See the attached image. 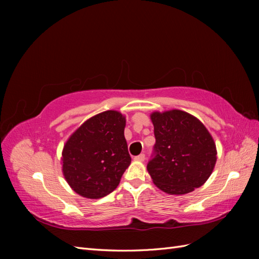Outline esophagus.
<instances>
[{
    "instance_id": "1",
    "label": "esophagus",
    "mask_w": 259,
    "mask_h": 259,
    "mask_svg": "<svg viewBox=\"0 0 259 259\" xmlns=\"http://www.w3.org/2000/svg\"><path fill=\"white\" fill-rule=\"evenodd\" d=\"M145 158H146L145 154L142 153V154H139V155L135 156L134 160H135V161H138V162H143V161H145Z\"/></svg>"
}]
</instances>
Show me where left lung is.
Masks as SVG:
<instances>
[{
  "instance_id": "obj_1",
  "label": "left lung",
  "mask_w": 259,
  "mask_h": 259,
  "mask_svg": "<svg viewBox=\"0 0 259 259\" xmlns=\"http://www.w3.org/2000/svg\"><path fill=\"white\" fill-rule=\"evenodd\" d=\"M155 156L147 169L153 184L168 194H186L204 185L213 173L217 150L198 117L183 110L150 114Z\"/></svg>"
}]
</instances>
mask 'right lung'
<instances>
[{
  "mask_svg": "<svg viewBox=\"0 0 259 259\" xmlns=\"http://www.w3.org/2000/svg\"><path fill=\"white\" fill-rule=\"evenodd\" d=\"M125 123L121 112L104 111L86 120L68 138L61 152V168L75 193L100 199L119 186L131 164Z\"/></svg>",
  "mask_w": 259,
  "mask_h": 259,
  "instance_id": "obj_1",
  "label": "right lung"
}]
</instances>
